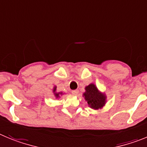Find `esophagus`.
<instances>
[{
	"mask_svg": "<svg viewBox=\"0 0 147 147\" xmlns=\"http://www.w3.org/2000/svg\"><path fill=\"white\" fill-rule=\"evenodd\" d=\"M72 94H74V95H77V94H78V92H79V91L78 90H72Z\"/></svg>",
	"mask_w": 147,
	"mask_h": 147,
	"instance_id": "esophagus-1",
	"label": "esophagus"
}]
</instances>
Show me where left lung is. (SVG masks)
<instances>
[{
  "instance_id": "obj_1",
  "label": "left lung",
  "mask_w": 147,
  "mask_h": 147,
  "mask_svg": "<svg viewBox=\"0 0 147 147\" xmlns=\"http://www.w3.org/2000/svg\"><path fill=\"white\" fill-rule=\"evenodd\" d=\"M85 89L86 92L83 94V96L85 97L90 108L99 109L105 105L106 96L99 92L94 84L92 83L87 86Z\"/></svg>"
}]
</instances>
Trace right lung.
<instances>
[{"mask_svg":"<svg viewBox=\"0 0 147 147\" xmlns=\"http://www.w3.org/2000/svg\"><path fill=\"white\" fill-rule=\"evenodd\" d=\"M55 90H56V87H54V89H53V92H54V94H55V96H56V97H59V94H62L61 92H59V93H55Z\"/></svg>","mask_w":147,"mask_h":147,"instance_id":"right-lung-1","label":"right lung"}]
</instances>
